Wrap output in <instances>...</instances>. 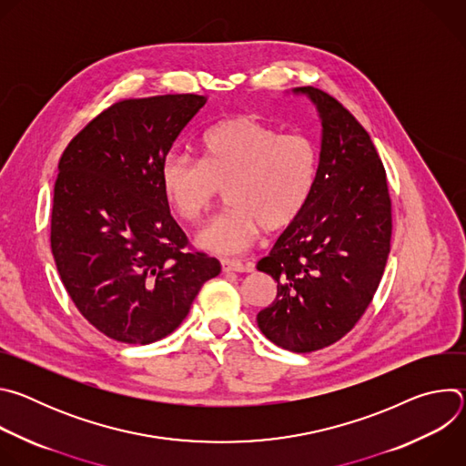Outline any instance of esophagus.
I'll list each match as a JSON object with an SVG mask.
<instances>
[{
    "label": "esophagus",
    "instance_id": "obj_1",
    "mask_svg": "<svg viewBox=\"0 0 466 466\" xmlns=\"http://www.w3.org/2000/svg\"><path fill=\"white\" fill-rule=\"evenodd\" d=\"M221 269L225 273H250L252 265L250 263H243L239 259H230V258H223L221 259Z\"/></svg>",
    "mask_w": 466,
    "mask_h": 466
}]
</instances>
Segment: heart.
<instances>
[{
    "mask_svg": "<svg viewBox=\"0 0 466 466\" xmlns=\"http://www.w3.org/2000/svg\"><path fill=\"white\" fill-rule=\"evenodd\" d=\"M197 147L198 162L169 153L160 166V182L186 223L203 221L225 189L230 208L198 232L203 248L236 254L259 230L280 232L299 219L319 171L311 138L280 132L254 116H234L212 125Z\"/></svg>",
    "mask_w": 466,
    "mask_h": 466,
    "instance_id": "b5f03b06",
    "label": "heart"
}]
</instances>
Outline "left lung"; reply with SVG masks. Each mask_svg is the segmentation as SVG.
Returning a JSON list of instances; mask_svg holds the SVG:
<instances>
[{"instance_id": "8db88e82", "label": "left lung", "mask_w": 466, "mask_h": 466, "mask_svg": "<svg viewBox=\"0 0 466 466\" xmlns=\"http://www.w3.org/2000/svg\"><path fill=\"white\" fill-rule=\"evenodd\" d=\"M322 121L315 186L299 219L256 269L277 282L258 313L261 334L306 354L338 343L356 326L383 277L392 210L383 162L361 123L326 92L304 86Z\"/></svg>"}]
</instances>
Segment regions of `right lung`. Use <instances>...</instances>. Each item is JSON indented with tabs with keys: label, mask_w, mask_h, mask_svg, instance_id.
Segmentation results:
<instances>
[{
	"label": "right lung",
	"mask_w": 466,
	"mask_h": 466,
	"mask_svg": "<svg viewBox=\"0 0 466 466\" xmlns=\"http://www.w3.org/2000/svg\"><path fill=\"white\" fill-rule=\"evenodd\" d=\"M197 94L119 99L64 149L53 189L51 250L79 313L103 336L149 345L186 319L219 259L195 250L169 214L160 166Z\"/></svg>",
	"instance_id": "obj_1"
}]
</instances>
